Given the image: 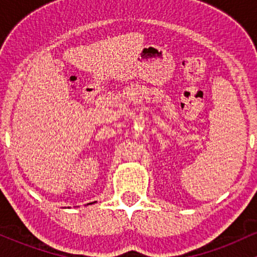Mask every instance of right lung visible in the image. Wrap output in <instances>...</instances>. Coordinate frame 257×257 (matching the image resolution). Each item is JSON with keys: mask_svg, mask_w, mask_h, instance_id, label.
Here are the masks:
<instances>
[{"mask_svg": "<svg viewBox=\"0 0 257 257\" xmlns=\"http://www.w3.org/2000/svg\"><path fill=\"white\" fill-rule=\"evenodd\" d=\"M94 203H96V202H91V203H88L87 205H90V204H94Z\"/></svg>", "mask_w": 257, "mask_h": 257, "instance_id": "1", "label": "right lung"}]
</instances>
